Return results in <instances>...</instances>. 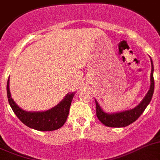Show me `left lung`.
Wrapping results in <instances>:
<instances>
[{
    "mask_svg": "<svg viewBox=\"0 0 160 160\" xmlns=\"http://www.w3.org/2000/svg\"><path fill=\"white\" fill-rule=\"evenodd\" d=\"M151 87L144 99L141 103L138 105L134 108L127 110V111L121 112L112 113L108 114L106 113L103 109L101 108L99 103L95 100L96 104V116L98 119L101 123L108 127H125L134 122L136 120L142 115V113L144 112L147 105L150 103L152 99L153 93H154V88H155V82L153 77V72H154V66H153V61L151 58Z\"/></svg>",
    "mask_w": 160,
    "mask_h": 160,
    "instance_id": "1",
    "label": "left lung"
}]
</instances>
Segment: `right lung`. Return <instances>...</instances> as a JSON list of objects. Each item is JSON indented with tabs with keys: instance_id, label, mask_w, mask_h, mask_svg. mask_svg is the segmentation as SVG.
<instances>
[{
	"instance_id": "obj_1",
	"label": "right lung",
	"mask_w": 160,
	"mask_h": 160,
	"mask_svg": "<svg viewBox=\"0 0 160 160\" xmlns=\"http://www.w3.org/2000/svg\"><path fill=\"white\" fill-rule=\"evenodd\" d=\"M8 101L13 112L22 122L31 129L39 131H52L60 129L69 115L71 102L75 93L67 94L57 106L44 112H27L19 108L11 98L9 91V78L7 82Z\"/></svg>"
}]
</instances>
